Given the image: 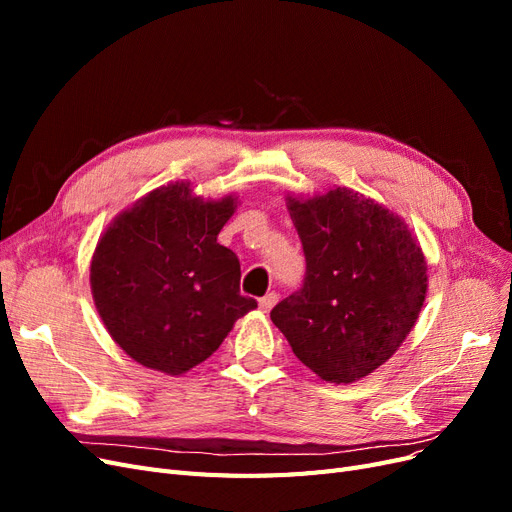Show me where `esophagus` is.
Here are the masks:
<instances>
[{"label":"esophagus","instance_id":"1","mask_svg":"<svg viewBox=\"0 0 512 512\" xmlns=\"http://www.w3.org/2000/svg\"><path fill=\"white\" fill-rule=\"evenodd\" d=\"M277 301H280V297H277V292H269V294H265V297H262V299L258 301V305H260L262 312L267 314V312H271L273 305H275Z\"/></svg>","mask_w":512,"mask_h":512}]
</instances>
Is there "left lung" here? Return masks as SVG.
Here are the masks:
<instances>
[{
	"mask_svg": "<svg viewBox=\"0 0 512 512\" xmlns=\"http://www.w3.org/2000/svg\"><path fill=\"white\" fill-rule=\"evenodd\" d=\"M307 273L271 320L322 380L350 384L404 344L427 297V260L408 224L350 188L286 196Z\"/></svg>",
	"mask_w": 512,
	"mask_h": 512,
	"instance_id": "left-lung-1",
	"label": "left lung"
}]
</instances>
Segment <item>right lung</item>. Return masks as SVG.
<instances>
[{
  "label": "right lung",
  "instance_id": "1",
  "mask_svg": "<svg viewBox=\"0 0 512 512\" xmlns=\"http://www.w3.org/2000/svg\"><path fill=\"white\" fill-rule=\"evenodd\" d=\"M237 196H194L190 181L151 190L98 239L89 284L113 342L130 359L181 376L258 307L239 292V258L218 243Z\"/></svg>",
  "mask_w": 512,
  "mask_h": 512
}]
</instances>
